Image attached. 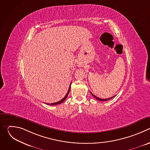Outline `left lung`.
<instances>
[{
	"label": "left lung",
	"instance_id": "obj_1",
	"mask_svg": "<svg viewBox=\"0 0 150 150\" xmlns=\"http://www.w3.org/2000/svg\"><path fill=\"white\" fill-rule=\"evenodd\" d=\"M91 93V92H90ZM91 95L95 98H96L97 100H99V101H106V100H109V99H111V98H113L115 96H113V97H110V98H105V99H102V98H98V97H96V96H94L93 94H92L91 93Z\"/></svg>",
	"mask_w": 150,
	"mask_h": 150
}]
</instances>
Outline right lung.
I'll use <instances>...</instances> for the list:
<instances>
[{"label":"right lung","mask_w":150,"mask_h":150,"mask_svg":"<svg viewBox=\"0 0 150 150\" xmlns=\"http://www.w3.org/2000/svg\"><path fill=\"white\" fill-rule=\"evenodd\" d=\"M71 85H70V86H69V90H68V93H67V94H66V96L64 97L61 100H60V101H57V102H56V103H49L48 104H49V105H57V104H60V103H62V102H63L64 101H65V100H66V98H67V97H68V94H69V91H70V88H71Z\"/></svg>","instance_id":"obj_1"}]
</instances>
